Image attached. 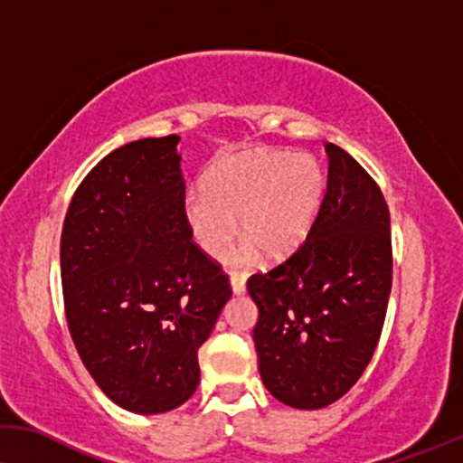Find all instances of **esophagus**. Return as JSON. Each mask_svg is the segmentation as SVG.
I'll return each mask as SVG.
<instances>
[{
	"label": "esophagus",
	"instance_id": "esophagus-1",
	"mask_svg": "<svg viewBox=\"0 0 463 463\" xmlns=\"http://www.w3.org/2000/svg\"><path fill=\"white\" fill-rule=\"evenodd\" d=\"M231 288H232L234 296L245 294V279L237 275V272H232V275H231Z\"/></svg>",
	"mask_w": 463,
	"mask_h": 463
}]
</instances>
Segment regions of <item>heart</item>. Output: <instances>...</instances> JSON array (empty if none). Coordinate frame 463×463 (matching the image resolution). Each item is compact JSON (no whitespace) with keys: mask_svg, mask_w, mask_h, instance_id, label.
Segmentation results:
<instances>
[{"mask_svg":"<svg viewBox=\"0 0 463 463\" xmlns=\"http://www.w3.org/2000/svg\"><path fill=\"white\" fill-rule=\"evenodd\" d=\"M323 188L325 174L312 155L237 153L207 167L203 188L186 193L182 212L193 241L207 256H222L239 218L245 237L237 260L251 262L262 251L269 260H283L308 237Z\"/></svg>","mask_w":463,"mask_h":463,"instance_id":"1","label":"heart"}]
</instances>
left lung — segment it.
<instances>
[{
    "label": "left lung",
    "instance_id": "left-lung-1",
    "mask_svg": "<svg viewBox=\"0 0 463 463\" xmlns=\"http://www.w3.org/2000/svg\"><path fill=\"white\" fill-rule=\"evenodd\" d=\"M329 155L327 193L302 247L247 281L258 306V371L277 401L323 409L363 375L392 288L390 212L380 186L344 148Z\"/></svg>",
    "mask_w": 463,
    "mask_h": 463
}]
</instances>
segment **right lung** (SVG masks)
<instances>
[{
	"mask_svg": "<svg viewBox=\"0 0 463 463\" xmlns=\"http://www.w3.org/2000/svg\"><path fill=\"white\" fill-rule=\"evenodd\" d=\"M178 136L109 153L77 188L61 237L71 337L115 405L165 413L199 383L197 353L232 291L193 243Z\"/></svg>",
	"mask_w": 463,
	"mask_h": 463,
	"instance_id": "obj_1",
	"label": "right lung"
}]
</instances>
